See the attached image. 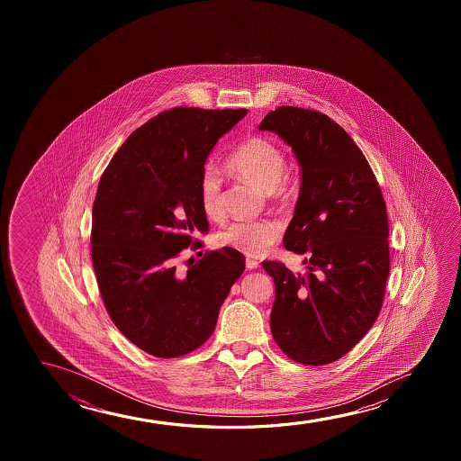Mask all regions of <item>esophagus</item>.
Instances as JSON below:
<instances>
[{"label":"esophagus","instance_id":"34e87169","mask_svg":"<svg viewBox=\"0 0 461 461\" xmlns=\"http://www.w3.org/2000/svg\"><path fill=\"white\" fill-rule=\"evenodd\" d=\"M258 266H259V263H258V261H257V259H250V258L246 259L247 269H257V267H258Z\"/></svg>","mask_w":461,"mask_h":461}]
</instances>
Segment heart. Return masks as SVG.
<instances>
[{
	"label": "heart",
	"instance_id": "obj_1",
	"mask_svg": "<svg viewBox=\"0 0 461 461\" xmlns=\"http://www.w3.org/2000/svg\"><path fill=\"white\" fill-rule=\"evenodd\" d=\"M228 170L246 179L266 194H280L286 173V158L280 146L265 137H252L242 141L227 160ZM221 177L217 171L206 168L200 179V204L203 212L219 221L223 209L221 204ZM282 236V225L276 221H231L217 234V244L249 257L267 252Z\"/></svg>",
	"mask_w": 461,
	"mask_h": 461
}]
</instances>
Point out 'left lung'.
I'll use <instances>...</instances> for the list:
<instances>
[{
  "label": "left lung",
  "instance_id": "8db88e82",
  "mask_svg": "<svg viewBox=\"0 0 461 461\" xmlns=\"http://www.w3.org/2000/svg\"><path fill=\"white\" fill-rule=\"evenodd\" d=\"M259 131L277 133L301 165L284 246L305 255L309 269L263 261L276 284L272 337L290 359L326 366L357 345L383 305L391 269L384 198L366 156L326 114L285 105Z\"/></svg>",
  "mask_w": 461,
  "mask_h": 461
}]
</instances>
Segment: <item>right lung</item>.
<instances>
[{"instance_id": "right-lung-1", "label": "right lung", "mask_w": 461, "mask_h": 461, "mask_svg": "<svg viewBox=\"0 0 461 461\" xmlns=\"http://www.w3.org/2000/svg\"><path fill=\"white\" fill-rule=\"evenodd\" d=\"M247 114L177 107L124 141L102 175L93 204L91 258L108 315L121 334L156 357H179L214 332L221 303L246 269L238 250L204 253L179 276L183 249L208 231L200 179L209 152Z\"/></svg>"}]
</instances>
